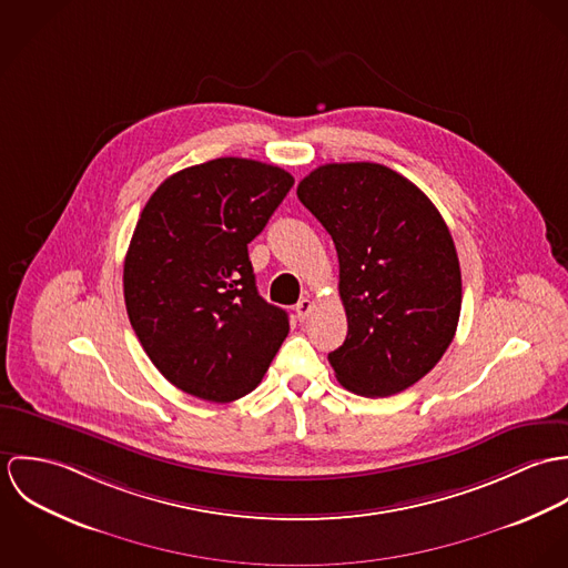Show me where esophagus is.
<instances>
[{
  "mask_svg": "<svg viewBox=\"0 0 568 568\" xmlns=\"http://www.w3.org/2000/svg\"><path fill=\"white\" fill-rule=\"evenodd\" d=\"M311 313H313V302H311L308 297L300 300V304L295 306V315H297V320H300V322H304Z\"/></svg>",
  "mask_w": 568,
  "mask_h": 568,
  "instance_id": "1",
  "label": "esophagus"
}]
</instances>
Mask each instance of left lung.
I'll return each instance as SVG.
<instances>
[{
	"instance_id": "1",
	"label": "left lung",
	"mask_w": 568,
	"mask_h": 568,
	"mask_svg": "<svg viewBox=\"0 0 568 568\" xmlns=\"http://www.w3.org/2000/svg\"><path fill=\"white\" fill-rule=\"evenodd\" d=\"M297 196L338 255L347 336L327 354L336 381L367 398L405 392L439 363L462 313L459 257L442 214L381 163H325Z\"/></svg>"
}]
</instances>
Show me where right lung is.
<instances>
[{"instance_id":"1","label":"right lung","mask_w":568,"mask_h":568,"mask_svg":"<svg viewBox=\"0 0 568 568\" xmlns=\"http://www.w3.org/2000/svg\"><path fill=\"white\" fill-rule=\"evenodd\" d=\"M295 179L271 163L221 158L168 176L124 257L131 325L165 381L210 403L253 392L288 334L264 302L251 243Z\"/></svg>"}]
</instances>
